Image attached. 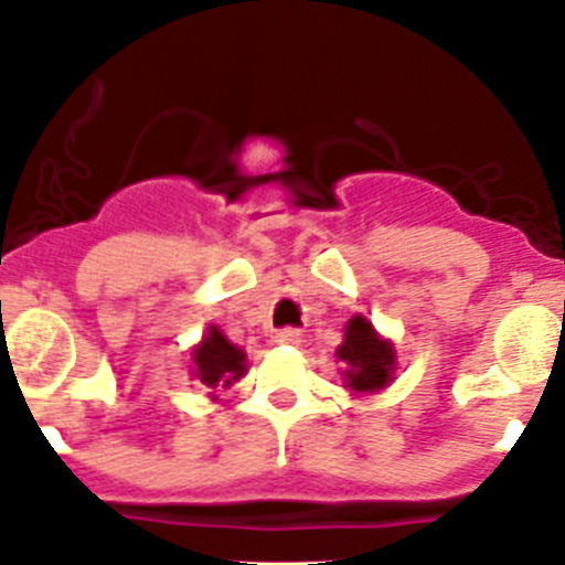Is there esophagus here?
I'll list each match as a JSON object with an SVG mask.
<instances>
[{"label":"esophagus","instance_id":"obj_1","mask_svg":"<svg viewBox=\"0 0 565 565\" xmlns=\"http://www.w3.org/2000/svg\"><path fill=\"white\" fill-rule=\"evenodd\" d=\"M278 345H300V334L295 329H281L276 334Z\"/></svg>","mask_w":565,"mask_h":565}]
</instances>
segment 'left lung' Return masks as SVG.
<instances>
[{
	"mask_svg": "<svg viewBox=\"0 0 565 565\" xmlns=\"http://www.w3.org/2000/svg\"><path fill=\"white\" fill-rule=\"evenodd\" d=\"M334 356L342 365V387L356 398L382 393L384 387L395 382L398 354H395L393 340L379 334L376 326L362 312L345 323L342 342L337 345Z\"/></svg>",
	"mask_w": 565,
	"mask_h": 565,
	"instance_id": "8db88e82",
	"label": "left lung"
}]
</instances>
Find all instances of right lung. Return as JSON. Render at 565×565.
<instances>
[{"instance_id": "right-lung-1", "label": "right lung", "mask_w": 565, "mask_h": 565, "mask_svg": "<svg viewBox=\"0 0 565 565\" xmlns=\"http://www.w3.org/2000/svg\"><path fill=\"white\" fill-rule=\"evenodd\" d=\"M247 373V356L239 345L228 340L220 331V326H209L203 340L192 348V362H189V379L209 390V398L217 402V393L234 387Z\"/></svg>"}]
</instances>
